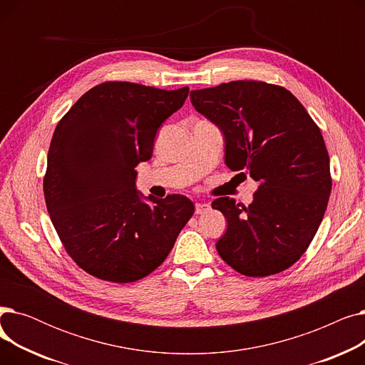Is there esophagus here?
Segmentation results:
<instances>
[{
	"label": "esophagus",
	"mask_w": 365,
	"mask_h": 365,
	"mask_svg": "<svg viewBox=\"0 0 365 365\" xmlns=\"http://www.w3.org/2000/svg\"><path fill=\"white\" fill-rule=\"evenodd\" d=\"M208 210H210V205H208V204H202V202H197V204H195V215L207 213Z\"/></svg>",
	"instance_id": "obj_1"
}]
</instances>
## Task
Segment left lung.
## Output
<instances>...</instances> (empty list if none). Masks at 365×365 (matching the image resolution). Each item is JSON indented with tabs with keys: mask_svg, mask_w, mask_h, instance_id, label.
<instances>
[{
	"mask_svg": "<svg viewBox=\"0 0 365 365\" xmlns=\"http://www.w3.org/2000/svg\"><path fill=\"white\" fill-rule=\"evenodd\" d=\"M190 102L223 131L226 165L257 182L248 207L229 197L213 201L227 220L219 256L252 278L289 269L308 250L331 192L319 127L294 94L264 81L192 90Z\"/></svg>",
	"mask_w": 365,
	"mask_h": 365,
	"instance_id": "1",
	"label": "left lung"
}]
</instances>
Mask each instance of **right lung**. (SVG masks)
Returning a JSON list of instances; mask_svg holds the SVG:
<instances>
[{
	"label": "right lung",
	"mask_w": 365,
	"mask_h": 365,
	"mask_svg": "<svg viewBox=\"0 0 365 365\" xmlns=\"http://www.w3.org/2000/svg\"><path fill=\"white\" fill-rule=\"evenodd\" d=\"M189 87L128 81L90 88L56 125L43 180L50 219L66 253L94 278L127 284L165 260L195 205L185 195L142 202L139 163L152 157L160 125Z\"/></svg>",
	"instance_id": "right-lung-1"
}]
</instances>
